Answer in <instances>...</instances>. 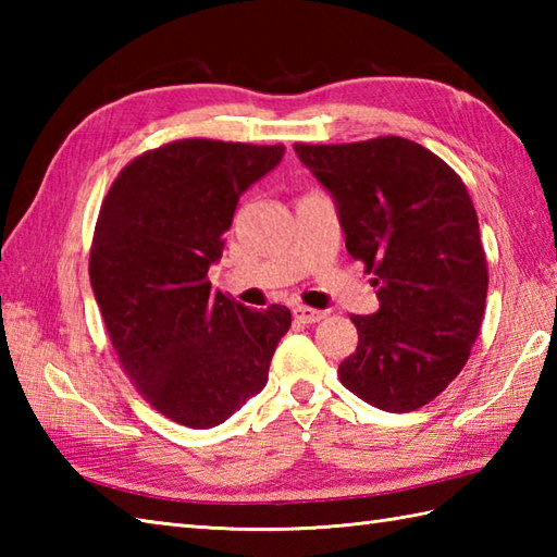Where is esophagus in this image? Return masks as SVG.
Segmentation results:
<instances>
[{
	"label": "esophagus",
	"mask_w": 557,
	"mask_h": 557,
	"mask_svg": "<svg viewBox=\"0 0 557 557\" xmlns=\"http://www.w3.org/2000/svg\"><path fill=\"white\" fill-rule=\"evenodd\" d=\"M294 313V321L306 323V325H313V323H321L323 318L327 315L325 311H315V309H306V306H297V309L292 311Z\"/></svg>",
	"instance_id": "1"
}]
</instances>
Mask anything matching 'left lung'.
<instances>
[{"mask_svg": "<svg viewBox=\"0 0 557 557\" xmlns=\"http://www.w3.org/2000/svg\"><path fill=\"white\" fill-rule=\"evenodd\" d=\"M299 160L335 200L354 260L375 275L381 309L351 315L359 345L342 385L383 411H413L455 381L486 309L488 268L465 182L399 136L306 146Z\"/></svg>", "mask_w": 557, "mask_h": 557, "instance_id": "left-lung-1", "label": "left lung"}]
</instances>
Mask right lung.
Wrapping results in <instances>:
<instances>
[{
    "instance_id": "right-lung-1",
    "label": "right lung",
    "mask_w": 557,
    "mask_h": 557,
    "mask_svg": "<svg viewBox=\"0 0 557 557\" xmlns=\"http://www.w3.org/2000/svg\"><path fill=\"white\" fill-rule=\"evenodd\" d=\"M285 146L184 138L132 160L102 200L90 285L112 347L164 417L212 429L268 383L287 306L251 311L212 292L236 203Z\"/></svg>"
}]
</instances>
